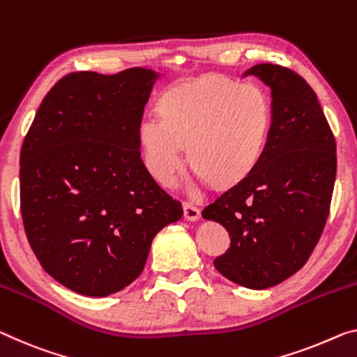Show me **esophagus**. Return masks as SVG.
<instances>
[{
  "mask_svg": "<svg viewBox=\"0 0 357 357\" xmlns=\"http://www.w3.org/2000/svg\"><path fill=\"white\" fill-rule=\"evenodd\" d=\"M183 215H185L186 220L196 222L197 218L201 217V209H199V207H197V206H195L193 202L185 201V202H183Z\"/></svg>",
  "mask_w": 357,
  "mask_h": 357,
  "instance_id": "esophagus-1",
  "label": "esophagus"
}]
</instances>
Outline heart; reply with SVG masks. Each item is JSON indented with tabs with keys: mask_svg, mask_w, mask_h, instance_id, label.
<instances>
[{
	"mask_svg": "<svg viewBox=\"0 0 357 357\" xmlns=\"http://www.w3.org/2000/svg\"><path fill=\"white\" fill-rule=\"evenodd\" d=\"M270 124V98L259 86L207 75L169 91L161 112L142 118L139 139L146 167L161 185H171L185 167L188 144L202 180L231 185L260 161Z\"/></svg>",
	"mask_w": 357,
	"mask_h": 357,
	"instance_id": "1",
	"label": "heart"
}]
</instances>
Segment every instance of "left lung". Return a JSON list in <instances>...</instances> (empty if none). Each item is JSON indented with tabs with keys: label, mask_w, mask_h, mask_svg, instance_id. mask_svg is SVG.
Segmentation results:
<instances>
[{
	"label": "left lung",
	"mask_w": 357,
	"mask_h": 357,
	"mask_svg": "<svg viewBox=\"0 0 357 357\" xmlns=\"http://www.w3.org/2000/svg\"><path fill=\"white\" fill-rule=\"evenodd\" d=\"M271 89V126L255 167L202 211L231 245L213 265L248 289L286 281L308 261L324 231L337 175V146L316 92L295 71L259 63Z\"/></svg>",
	"instance_id": "1"
}]
</instances>
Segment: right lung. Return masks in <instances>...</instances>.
<instances>
[{"label": "right lung", "instance_id": "1", "mask_svg": "<svg viewBox=\"0 0 357 357\" xmlns=\"http://www.w3.org/2000/svg\"><path fill=\"white\" fill-rule=\"evenodd\" d=\"M156 71H78L43 98L20 150V211L47 274L107 297L144 271L151 241L183 209L146 171L139 126Z\"/></svg>", "mask_w": 357, "mask_h": 357}]
</instances>
